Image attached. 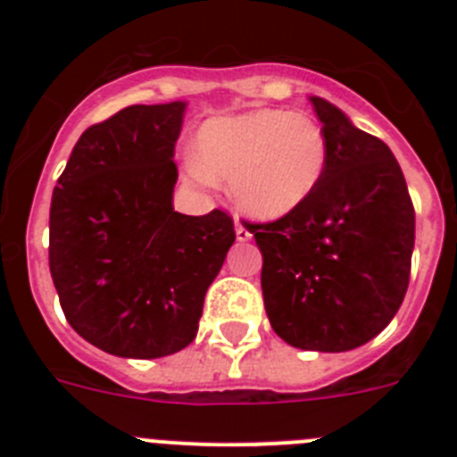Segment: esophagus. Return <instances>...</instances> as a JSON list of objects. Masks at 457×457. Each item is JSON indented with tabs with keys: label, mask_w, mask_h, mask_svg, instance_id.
Returning a JSON list of instances; mask_svg holds the SVG:
<instances>
[{
	"label": "esophagus",
	"mask_w": 457,
	"mask_h": 457,
	"mask_svg": "<svg viewBox=\"0 0 457 457\" xmlns=\"http://www.w3.org/2000/svg\"><path fill=\"white\" fill-rule=\"evenodd\" d=\"M236 236H237V240H240V242H247L249 237H252V231H249L247 226L242 224L240 220H236Z\"/></svg>",
	"instance_id": "esophagus-1"
}]
</instances>
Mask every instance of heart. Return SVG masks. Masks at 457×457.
<instances>
[{"label": "heart", "mask_w": 457, "mask_h": 457, "mask_svg": "<svg viewBox=\"0 0 457 457\" xmlns=\"http://www.w3.org/2000/svg\"><path fill=\"white\" fill-rule=\"evenodd\" d=\"M327 169V139L320 125L302 112L253 109L220 116L201 128L196 180H231L233 196L245 212L277 220L313 196Z\"/></svg>", "instance_id": "1"}]
</instances>
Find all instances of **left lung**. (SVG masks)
<instances>
[{"label": "left lung", "instance_id": "obj_1", "mask_svg": "<svg viewBox=\"0 0 457 457\" xmlns=\"http://www.w3.org/2000/svg\"><path fill=\"white\" fill-rule=\"evenodd\" d=\"M327 139V169L306 204L249 224L263 253L261 288L277 337L293 348L345 353L401 309L410 284L414 205L385 141L311 96Z\"/></svg>", "mask_w": 457, "mask_h": 457}]
</instances>
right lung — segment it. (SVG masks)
<instances>
[{"label":"right lung","instance_id":"1","mask_svg":"<svg viewBox=\"0 0 457 457\" xmlns=\"http://www.w3.org/2000/svg\"><path fill=\"white\" fill-rule=\"evenodd\" d=\"M183 114L185 103L132 104L91 125L52 192L50 272L63 316L116 357L187 348L236 242L224 210H173Z\"/></svg>","mask_w":457,"mask_h":457}]
</instances>
